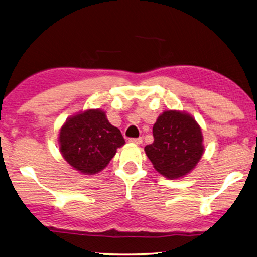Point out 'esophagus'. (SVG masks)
I'll list each match as a JSON object with an SVG mask.
<instances>
[{
	"mask_svg": "<svg viewBox=\"0 0 257 257\" xmlns=\"http://www.w3.org/2000/svg\"><path fill=\"white\" fill-rule=\"evenodd\" d=\"M129 142L134 144V145H141L143 143V138L139 137V138H130Z\"/></svg>",
	"mask_w": 257,
	"mask_h": 257,
	"instance_id": "esophagus-1",
	"label": "esophagus"
}]
</instances>
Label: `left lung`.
<instances>
[{
    "label": "left lung",
    "instance_id": "1",
    "mask_svg": "<svg viewBox=\"0 0 257 257\" xmlns=\"http://www.w3.org/2000/svg\"><path fill=\"white\" fill-rule=\"evenodd\" d=\"M154 143L145 147L158 173L179 180L191 173L204 153L203 135L192 115L180 110H165L153 125Z\"/></svg>",
    "mask_w": 257,
    "mask_h": 257
}]
</instances>
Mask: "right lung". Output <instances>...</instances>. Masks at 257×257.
I'll return each mask as SVG.
<instances>
[{
    "label": "right lung",
    "instance_id": "right-lung-1",
    "mask_svg": "<svg viewBox=\"0 0 257 257\" xmlns=\"http://www.w3.org/2000/svg\"><path fill=\"white\" fill-rule=\"evenodd\" d=\"M125 144L120 130L101 109H86L68 116L58 134L59 152L74 170L93 175L101 172Z\"/></svg>",
    "mask_w": 257,
    "mask_h": 257
}]
</instances>
